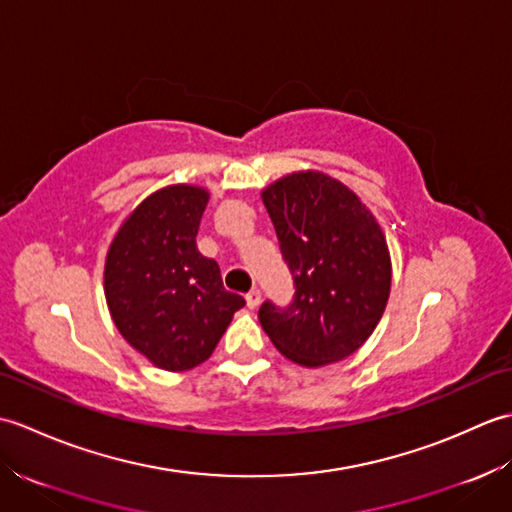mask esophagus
Wrapping results in <instances>:
<instances>
[{
	"instance_id": "esophagus-1",
	"label": "esophagus",
	"mask_w": 512,
	"mask_h": 512,
	"mask_svg": "<svg viewBox=\"0 0 512 512\" xmlns=\"http://www.w3.org/2000/svg\"><path fill=\"white\" fill-rule=\"evenodd\" d=\"M259 303H262V290L253 288V290H250L248 295H246V306H248L250 310H253V308L259 306Z\"/></svg>"
}]
</instances>
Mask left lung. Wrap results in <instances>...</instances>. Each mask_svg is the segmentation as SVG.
Listing matches in <instances>:
<instances>
[{
    "mask_svg": "<svg viewBox=\"0 0 512 512\" xmlns=\"http://www.w3.org/2000/svg\"><path fill=\"white\" fill-rule=\"evenodd\" d=\"M295 295L264 301L259 323L303 367L354 354L383 317L391 264L385 235L356 193L317 171L292 173L262 193Z\"/></svg>",
    "mask_w": 512,
    "mask_h": 512,
    "instance_id": "8db88e82",
    "label": "left lung"
}]
</instances>
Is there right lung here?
<instances>
[{
    "instance_id": "right-lung-1",
    "label": "right lung",
    "mask_w": 512,
    "mask_h": 512,
    "mask_svg": "<svg viewBox=\"0 0 512 512\" xmlns=\"http://www.w3.org/2000/svg\"><path fill=\"white\" fill-rule=\"evenodd\" d=\"M206 202L209 193L189 184L156 191L127 217L107 253L105 299L118 332L167 372L204 363L246 306L195 246Z\"/></svg>"
}]
</instances>
